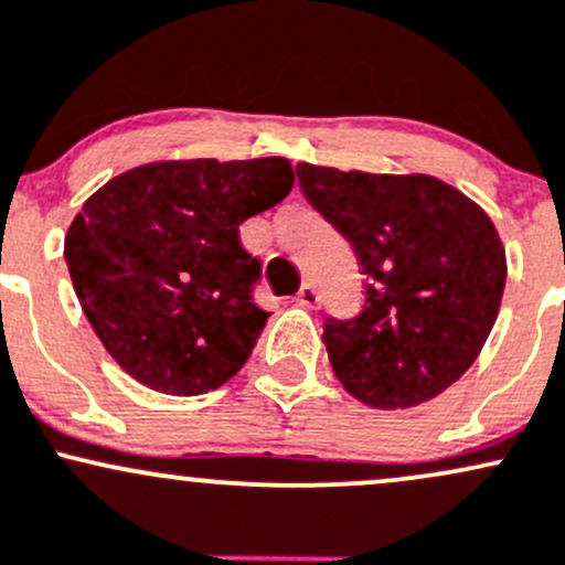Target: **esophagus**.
Wrapping results in <instances>:
<instances>
[{
	"mask_svg": "<svg viewBox=\"0 0 565 565\" xmlns=\"http://www.w3.org/2000/svg\"><path fill=\"white\" fill-rule=\"evenodd\" d=\"M296 303H301V307H309V309H315L317 303H320V294H317V288L312 282L301 285V290L296 294Z\"/></svg>",
	"mask_w": 565,
	"mask_h": 565,
	"instance_id": "1",
	"label": "esophagus"
}]
</instances>
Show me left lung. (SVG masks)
<instances>
[{"label": "left lung", "mask_w": 565, "mask_h": 565, "mask_svg": "<svg viewBox=\"0 0 565 565\" xmlns=\"http://www.w3.org/2000/svg\"><path fill=\"white\" fill-rule=\"evenodd\" d=\"M296 175L367 280L363 312L322 326L335 379L371 408L433 401L465 376L497 322L507 258L493 221L424 173L299 162Z\"/></svg>", "instance_id": "obj_1"}]
</instances>
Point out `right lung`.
<instances>
[{"label":"right lung","mask_w":565,"mask_h":565,"mask_svg":"<svg viewBox=\"0 0 565 565\" xmlns=\"http://www.w3.org/2000/svg\"><path fill=\"white\" fill-rule=\"evenodd\" d=\"M285 157L164 160L132 168L82 205L63 243L106 352L162 395H205L250 358L266 317L262 264L239 224L288 198Z\"/></svg>","instance_id":"add662e5"}]
</instances>
